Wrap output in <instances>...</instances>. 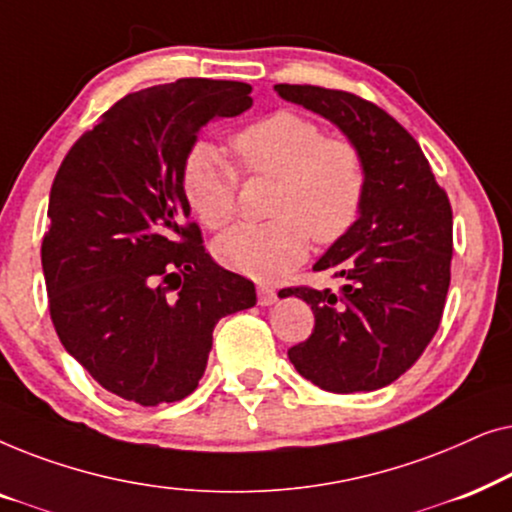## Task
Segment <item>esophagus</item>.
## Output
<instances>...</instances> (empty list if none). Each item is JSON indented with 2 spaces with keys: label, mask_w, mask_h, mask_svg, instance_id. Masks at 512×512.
<instances>
[{
  "label": "esophagus",
  "mask_w": 512,
  "mask_h": 512,
  "mask_svg": "<svg viewBox=\"0 0 512 512\" xmlns=\"http://www.w3.org/2000/svg\"><path fill=\"white\" fill-rule=\"evenodd\" d=\"M272 303H277V291L270 286H258V305L268 307Z\"/></svg>",
  "instance_id": "obj_1"
}]
</instances>
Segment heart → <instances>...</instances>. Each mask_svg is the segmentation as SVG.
Listing matches in <instances>:
<instances>
[{"mask_svg":"<svg viewBox=\"0 0 512 512\" xmlns=\"http://www.w3.org/2000/svg\"><path fill=\"white\" fill-rule=\"evenodd\" d=\"M233 149L244 170L277 179L268 223H240L214 242V256L228 270L275 282L307 256L310 235L331 244L359 219L366 195V165L347 139H324L310 118L293 111L251 123L237 132ZM188 205L207 228L233 219L237 174L214 144L193 146L184 163Z\"/></svg>","mask_w":512,"mask_h":512,"instance_id":"1","label":"heart"}]
</instances>
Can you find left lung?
<instances>
[{"instance_id": "left-lung-1", "label": "left lung", "mask_w": 512, "mask_h": 512, "mask_svg": "<svg viewBox=\"0 0 512 512\" xmlns=\"http://www.w3.org/2000/svg\"><path fill=\"white\" fill-rule=\"evenodd\" d=\"M286 102L331 121L366 165L356 223L314 270L331 289H284L314 312L310 338L289 349L300 375L333 394L375 391L398 380L429 345L450 289L452 207L429 160L401 123L373 102L319 86H275Z\"/></svg>"}]
</instances>
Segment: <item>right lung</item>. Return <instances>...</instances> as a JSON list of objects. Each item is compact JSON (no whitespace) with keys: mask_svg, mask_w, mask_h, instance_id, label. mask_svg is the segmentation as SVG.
Returning <instances> with one entry per match:
<instances>
[{"mask_svg":"<svg viewBox=\"0 0 512 512\" xmlns=\"http://www.w3.org/2000/svg\"><path fill=\"white\" fill-rule=\"evenodd\" d=\"M251 86L179 79L118 100L62 160L41 242L62 347L97 384L139 405L198 387L221 317L256 305L184 223V163L198 132L247 111Z\"/></svg>","mask_w":512,"mask_h":512,"instance_id":"obj_1","label":"right lung"}]
</instances>
